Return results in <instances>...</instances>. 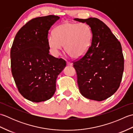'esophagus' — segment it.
Wrapping results in <instances>:
<instances>
[{"mask_svg":"<svg viewBox=\"0 0 133 133\" xmlns=\"http://www.w3.org/2000/svg\"><path fill=\"white\" fill-rule=\"evenodd\" d=\"M66 63H67V65H69V66H72V63H71V62H69V61H67Z\"/></svg>","mask_w":133,"mask_h":133,"instance_id":"1","label":"esophagus"}]
</instances>
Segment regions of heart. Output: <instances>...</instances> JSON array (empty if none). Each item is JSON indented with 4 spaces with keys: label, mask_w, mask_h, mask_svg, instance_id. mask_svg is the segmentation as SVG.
<instances>
[{
    "label": "heart",
    "mask_w": 133,
    "mask_h": 133,
    "mask_svg": "<svg viewBox=\"0 0 133 133\" xmlns=\"http://www.w3.org/2000/svg\"><path fill=\"white\" fill-rule=\"evenodd\" d=\"M92 32L86 23L65 22L58 25L54 34L48 36L47 42L54 54L57 56L63 46L67 54L74 59L86 54L91 46Z\"/></svg>",
    "instance_id": "b5f03b06"
}]
</instances>
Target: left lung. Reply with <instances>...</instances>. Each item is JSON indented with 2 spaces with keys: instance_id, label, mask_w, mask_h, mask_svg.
I'll list each match as a JSON object with an SVG mask.
<instances>
[{
  "instance_id": "8db88e82",
  "label": "left lung",
  "mask_w": 133,
  "mask_h": 133,
  "mask_svg": "<svg viewBox=\"0 0 133 133\" xmlns=\"http://www.w3.org/2000/svg\"><path fill=\"white\" fill-rule=\"evenodd\" d=\"M74 20L91 28V46L82 57L73 62L80 92L89 99L102 101L119 88L124 69L120 42L103 22L96 18Z\"/></svg>"
}]
</instances>
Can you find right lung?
Wrapping results in <instances>:
<instances>
[{"mask_svg":"<svg viewBox=\"0 0 133 133\" xmlns=\"http://www.w3.org/2000/svg\"><path fill=\"white\" fill-rule=\"evenodd\" d=\"M55 15L30 20L17 32L11 49V68L19 92L34 102L49 99L56 90V80L66 62L49 54L47 38Z\"/></svg>","mask_w":133,"mask_h":133,"instance_id":"obj_1","label":"right lung"}]
</instances>
